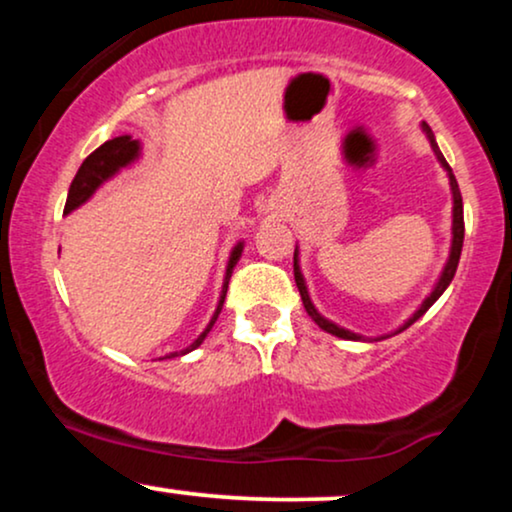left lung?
Returning <instances> with one entry per match:
<instances>
[{
	"instance_id": "left-lung-1",
	"label": "left lung",
	"mask_w": 512,
	"mask_h": 512,
	"mask_svg": "<svg viewBox=\"0 0 512 512\" xmlns=\"http://www.w3.org/2000/svg\"><path fill=\"white\" fill-rule=\"evenodd\" d=\"M424 129H426V132H428V137H431V146H433V151H436L438 161L443 163V168L448 170V175H450V190H452V248H450V260H448V264H445L443 274H440V279H438L436 289H433V291H431V296H428L426 301L421 303V308L416 310V313L411 315L407 322H404V327H402V330H407L409 325H414V322L419 320V317L424 315L426 310L431 308V305L438 301V298H440V293H443L445 289H448V286H450V281H452V276H455V272H457V262H460V255H462V240H464V214H462V195H460V185H457L455 175H452V168L448 166V161H445V156L440 154V149H438L436 139H433L431 129H428L426 122H424ZM293 276H296V286H298V291H301V298H303V305H305V310H308V315L313 317V320L317 322V325L322 327V330H325V332H330V334H334V337H342V339H354V342H356V339H361V334H354V332L344 330V327H337V325H334V322L325 320V317H322L320 313H317V310H315V305H313V301H310V296H308V289H305V281H303L301 267H298V250L293 252ZM402 330H399V332H402Z\"/></svg>"
}]
</instances>
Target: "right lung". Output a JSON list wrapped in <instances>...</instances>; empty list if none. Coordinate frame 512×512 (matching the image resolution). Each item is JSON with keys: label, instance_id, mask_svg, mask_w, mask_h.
Instances as JSON below:
<instances>
[{"label": "right lung", "instance_id": "obj_1", "mask_svg": "<svg viewBox=\"0 0 512 512\" xmlns=\"http://www.w3.org/2000/svg\"><path fill=\"white\" fill-rule=\"evenodd\" d=\"M137 156H139V142H137V139L127 137V134H125V137H115V139H110V142L98 146L93 154L86 156V161L81 163V168L76 170L72 185H69V195H67V204H64V214H69L72 209L81 207V204H84L86 199L91 197L93 192H96L105 180L113 178L117 170L129 166V163H132ZM240 252H243V243H238L231 252V260H228V269H226V279H223L221 301H219V305H216V313H214V317H211L207 330L199 334L195 342L187 346L185 351H180V354H187V351L197 349V346L204 342V337H207L211 327H214L216 317H219L221 308H223V301H226L228 279H231L233 267H236V262L240 260ZM170 356H178V351H175V354H170Z\"/></svg>", "mask_w": 512, "mask_h": 512}]
</instances>
